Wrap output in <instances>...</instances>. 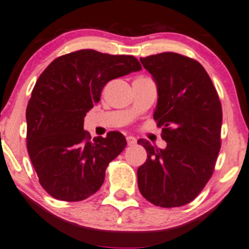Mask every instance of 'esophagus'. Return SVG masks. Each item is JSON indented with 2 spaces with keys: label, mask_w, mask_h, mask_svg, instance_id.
I'll return each mask as SVG.
<instances>
[{
  "label": "esophagus",
  "mask_w": 249,
  "mask_h": 249,
  "mask_svg": "<svg viewBox=\"0 0 249 249\" xmlns=\"http://www.w3.org/2000/svg\"><path fill=\"white\" fill-rule=\"evenodd\" d=\"M125 140H127V143H128V146H134V144L136 143V139L134 138L133 135H128L127 138H125Z\"/></svg>",
  "instance_id": "esophagus-1"
}]
</instances>
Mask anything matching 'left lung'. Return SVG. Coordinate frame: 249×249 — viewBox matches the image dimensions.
I'll return each mask as SVG.
<instances>
[{
    "instance_id": "8db88e82",
    "label": "left lung",
    "mask_w": 249,
    "mask_h": 249,
    "mask_svg": "<svg viewBox=\"0 0 249 249\" xmlns=\"http://www.w3.org/2000/svg\"><path fill=\"white\" fill-rule=\"evenodd\" d=\"M158 87L154 120L164 149L140 139L147 160L138 169L141 194L153 205L180 207L193 201L211 178L221 147L222 108L201 64L177 53L140 58Z\"/></svg>"
}]
</instances>
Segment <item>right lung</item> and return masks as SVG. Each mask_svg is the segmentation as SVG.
<instances>
[{
    "instance_id": "1",
    "label": "right lung",
    "mask_w": 249,
    "mask_h": 249,
    "mask_svg": "<svg viewBox=\"0 0 249 249\" xmlns=\"http://www.w3.org/2000/svg\"><path fill=\"white\" fill-rule=\"evenodd\" d=\"M141 69L130 55L82 49L55 58L40 75L27 106V149L53 197L81 201L102 186L106 168L127 141L119 132L91 141L83 130L85 116L106 83Z\"/></svg>"
}]
</instances>
